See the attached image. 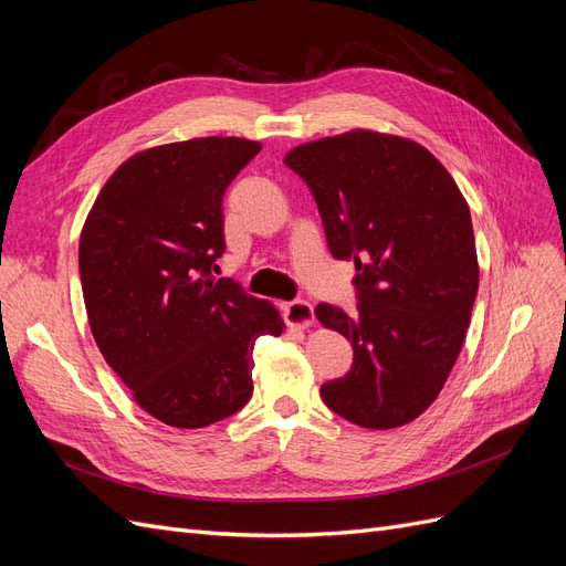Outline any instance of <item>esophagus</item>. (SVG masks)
Masks as SVG:
<instances>
[{"instance_id":"1","label":"esophagus","mask_w":566,"mask_h":566,"mask_svg":"<svg viewBox=\"0 0 566 566\" xmlns=\"http://www.w3.org/2000/svg\"><path fill=\"white\" fill-rule=\"evenodd\" d=\"M283 314H285V321L293 325V328H310V325L314 323V306L306 302V300H293L283 304Z\"/></svg>"}]
</instances>
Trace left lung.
<instances>
[{"instance_id":"obj_1","label":"left lung","mask_w":566,"mask_h":566,"mask_svg":"<svg viewBox=\"0 0 566 566\" xmlns=\"http://www.w3.org/2000/svg\"><path fill=\"white\" fill-rule=\"evenodd\" d=\"M310 186L335 260H354L356 312L318 304L354 364L323 382L345 420L391 430L416 420L447 382L479 285L472 217L430 150L356 129L293 148L283 160Z\"/></svg>"}]
</instances>
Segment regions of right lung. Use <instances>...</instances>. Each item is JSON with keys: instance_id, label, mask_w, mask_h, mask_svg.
<instances>
[{"instance_id": "right-lung-1", "label": "right lung", "mask_w": 566, "mask_h": 566, "mask_svg": "<svg viewBox=\"0 0 566 566\" xmlns=\"http://www.w3.org/2000/svg\"><path fill=\"white\" fill-rule=\"evenodd\" d=\"M260 144L208 136L136 153L101 188L80 235L90 328L146 413L208 427L252 397V349L283 321L231 279H214L224 193Z\"/></svg>"}]
</instances>
